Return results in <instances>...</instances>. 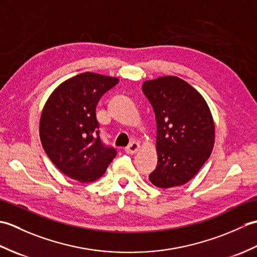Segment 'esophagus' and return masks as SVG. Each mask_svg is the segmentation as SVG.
<instances>
[{
	"label": "esophagus",
	"instance_id": "34e87169",
	"mask_svg": "<svg viewBox=\"0 0 257 257\" xmlns=\"http://www.w3.org/2000/svg\"><path fill=\"white\" fill-rule=\"evenodd\" d=\"M139 148H140V145L138 143H136V141H133V143L130 144L127 147V148L124 149V151L127 152V154H129V155H134V154H136V152L139 150Z\"/></svg>",
	"mask_w": 257,
	"mask_h": 257
}]
</instances>
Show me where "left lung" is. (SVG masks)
Returning a JSON list of instances; mask_svg holds the SVG:
<instances>
[{"mask_svg": "<svg viewBox=\"0 0 257 257\" xmlns=\"http://www.w3.org/2000/svg\"><path fill=\"white\" fill-rule=\"evenodd\" d=\"M143 91L157 121L158 163L149 180L161 189L187 183L214 146L210 108L199 91L176 76L145 81Z\"/></svg>", "mask_w": 257, "mask_h": 257, "instance_id": "obj_1", "label": "left lung"}]
</instances>
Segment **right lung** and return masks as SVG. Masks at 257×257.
<instances>
[{
  "instance_id": "obj_1",
  "label": "right lung",
  "mask_w": 257,
  "mask_h": 257,
  "mask_svg": "<svg viewBox=\"0 0 257 257\" xmlns=\"http://www.w3.org/2000/svg\"><path fill=\"white\" fill-rule=\"evenodd\" d=\"M119 79L83 73L59 85L41 114L40 137L51 161L79 182L96 181L117 155L100 139L96 107Z\"/></svg>"
}]
</instances>
